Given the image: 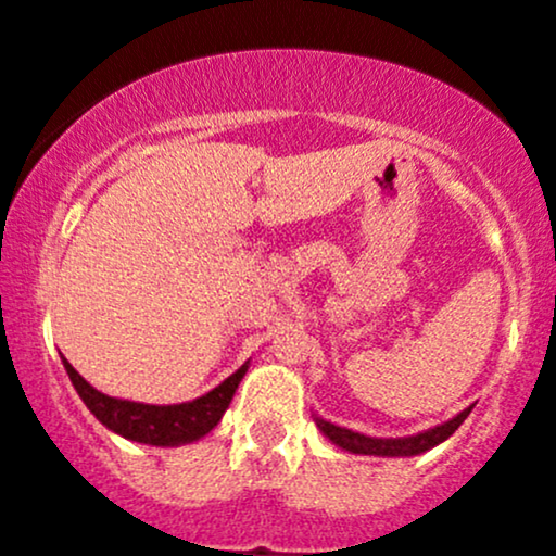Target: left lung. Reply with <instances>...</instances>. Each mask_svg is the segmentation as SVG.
<instances>
[{"label": "left lung", "mask_w": 556, "mask_h": 556, "mask_svg": "<svg viewBox=\"0 0 556 556\" xmlns=\"http://www.w3.org/2000/svg\"><path fill=\"white\" fill-rule=\"evenodd\" d=\"M473 405L465 407L460 416H455L446 424L437 426V429H429L424 433H416V437H402V439H374V437H363V433H355L350 429H340V426L329 424V420L316 418L318 429H321L327 437L342 450L355 452V455H376V457H410V455H420V452L431 450V446L442 444L444 439H450L452 433L460 429V424L470 416Z\"/></svg>", "instance_id": "left-lung-1"}]
</instances>
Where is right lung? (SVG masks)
<instances>
[{"instance_id": "obj_1", "label": "right lung", "mask_w": 556, "mask_h": 556, "mask_svg": "<svg viewBox=\"0 0 556 556\" xmlns=\"http://www.w3.org/2000/svg\"><path fill=\"white\" fill-rule=\"evenodd\" d=\"M62 363H65L73 387L78 389L80 400L86 402L88 410L106 429H112L125 439H132V442L154 446L188 444L206 437L219 424L222 416H225L229 402H232L235 389H238L242 376L248 371V366L238 368L219 387L193 402H182V405H143V402L117 400L110 397V394H101L65 358H62Z\"/></svg>"}]
</instances>
